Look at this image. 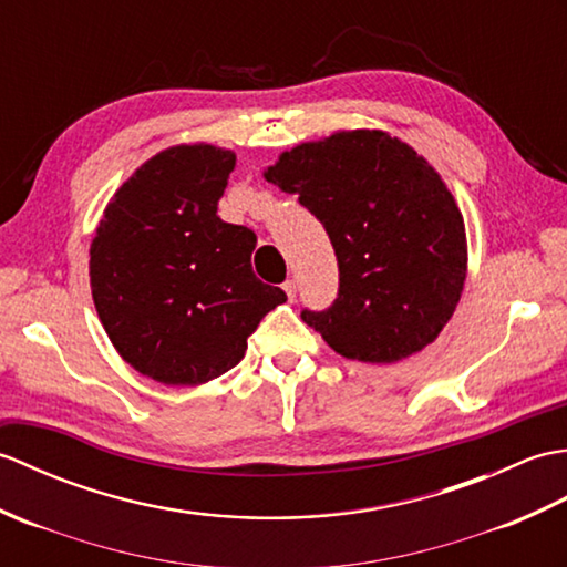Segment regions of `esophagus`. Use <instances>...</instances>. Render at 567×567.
Segmentation results:
<instances>
[{"instance_id": "obj_1", "label": "esophagus", "mask_w": 567, "mask_h": 567, "mask_svg": "<svg viewBox=\"0 0 567 567\" xmlns=\"http://www.w3.org/2000/svg\"><path fill=\"white\" fill-rule=\"evenodd\" d=\"M284 291H286V296H288V298L293 300V298H296V281H293V279H288V281L284 284Z\"/></svg>"}]
</instances>
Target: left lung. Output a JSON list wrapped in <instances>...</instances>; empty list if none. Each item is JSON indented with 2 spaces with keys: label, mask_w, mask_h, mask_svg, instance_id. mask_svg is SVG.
I'll list each match as a JSON object with an SVG mask.
<instances>
[{
  "label": "left lung",
  "mask_w": 567,
  "mask_h": 567,
  "mask_svg": "<svg viewBox=\"0 0 567 567\" xmlns=\"http://www.w3.org/2000/svg\"><path fill=\"white\" fill-rule=\"evenodd\" d=\"M264 179L298 194L330 235L337 298L300 318L337 354L393 363L434 342L461 300L468 247L430 162L383 131H339L286 150Z\"/></svg>",
  "instance_id": "8db88e82"
}]
</instances>
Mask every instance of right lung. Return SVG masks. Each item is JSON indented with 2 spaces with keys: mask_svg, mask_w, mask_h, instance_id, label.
I'll return each mask as SVG.
<instances>
[{
  "mask_svg": "<svg viewBox=\"0 0 567 567\" xmlns=\"http://www.w3.org/2000/svg\"><path fill=\"white\" fill-rule=\"evenodd\" d=\"M233 150L196 143L123 182L90 249L92 298L123 361L165 385H200L243 361L247 337L286 303L251 271L257 235L218 218Z\"/></svg>",
  "mask_w": 567,
  "mask_h": 567,
  "instance_id": "1",
  "label": "right lung"
}]
</instances>
